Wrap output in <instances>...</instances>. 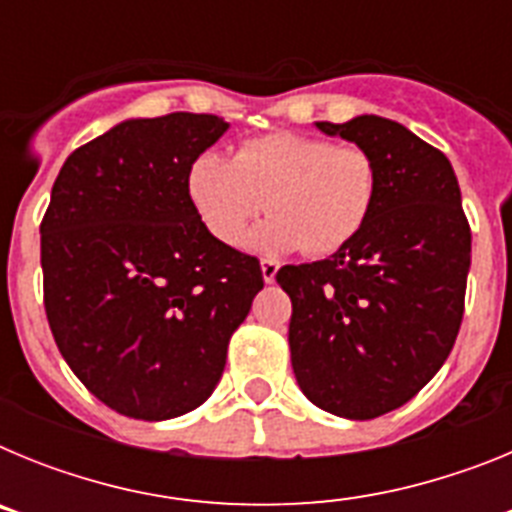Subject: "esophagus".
Listing matches in <instances>:
<instances>
[{
	"label": "esophagus",
	"instance_id": "esophagus-1",
	"mask_svg": "<svg viewBox=\"0 0 512 512\" xmlns=\"http://www.w3.org/2000/svg\"><path fill=\"white\" fill-rule=\"evenodd\" d=\"M277 271H279L277 261H269V259L261 261V277H264L266 284H274V279H277Z\"/></svg>",
	"mask_w": 512,
	"mask_h": 512
}]
</instances>
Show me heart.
<instances>
[{
	"mask_svg": "<svg viewBox=\"0 0 512 512\" xmlns=\"http://www.w3.org/2000/svg\"><path fill=\"white\" fill-rule=\"evenodd\" d=\"M187 197L202 228L223 246L259 253L305 248L328 256L354 241L377 200V166L356 146H336L300 133H269L243 140L228 158L205 151L187 169Z\"/></svg>",
	"mask_w": 512,
	"mask_h": 512,
	"instance_id": "1",
	"label": "heart"
}]
</instances>
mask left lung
<instances>
[{"mask_svg":"<svg viewBox=\"0 0 512 512\" xmlns=\"http://www.w3.org/2000/svg\"><path fill=\"white\" fill-rule=\"evenodd\" d=\"M315 128L372 156L377 200L346 248L277 271L292 300V369L325 413L379 418L413 400L449 359L472 233L449 158L405 125L359 115Z\"/></svg>","mask_w":512,"mask_h":512,"instance_id":"1","label":"left lung"}]
</instances>
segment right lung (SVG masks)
Segmentation results:
<instances>
[{"instance_id": "1", "label": "right lung", "mask_w": 512, "mask_h": 512, "mask_svg": "<svg viewBox=\"0 0 512 512\" xmlns=\"http://www.w3.org/2000/svg\"><path fill=\"white\" fill-rule=\"evenodd\" d=\"M230 125L171 112L117 122L61 166L40 223L45 315L107 408L169 420L200 408L264 289L253 256L194 215L187 169Z\"/></svg>"}]
</instances>
